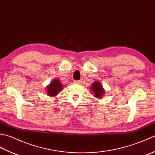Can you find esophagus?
Masks as SVG:
<instances>
[{"label":"esophagus","instance_id":"1","mask_svg":"<svg viewBox=\"0 0 155 155\" xmlns=\"http://www.w3.org/2000/svg\"><path fill=\"white\" fill-rule=\"evenodd\" d=\"M74 83L77 84H81L82 83V81H75Z\"/></svg>","mask_w":155,"mask_h":155}]
</instances>
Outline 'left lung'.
Segmentation results:
<instances>
[{
	"label": "left lung",
	"mask_w": 155,
	"mask_h": 155,
	"mask_svg": "<svg viewBox=\"0 0 155 155\" xmlns=\"http://www.w3.org/2000/svg\"><path fill=\"white\" fill-rule=\"evenodd\" d=\"M91 89L93 91V96L97 98H102L105 94L104 88H103L102 84L98 81H94L92 83Z\"/></svg>",
	"instance_id": "8db88e82"
}]
</instances>
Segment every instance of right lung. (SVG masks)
Instances as JSON below:
<instances>
[{"instance_id": "add662e5", "label": "right lung", "mask_w": 155, "mask_h": 155, "mask_svg": "<svg viewBox=\"0 0 155 155\" xmlns=\"http://www.w3.org/2000/svg\"><path fill=\"white\" fill-rule=\"evenodd\" d=\"M62 88H63V85H62L61 81L58 78L53 79L51 83L47 87V94L48 96L51 97H54L57 95L61 93Z\"/></svg>"}]
</instances>
